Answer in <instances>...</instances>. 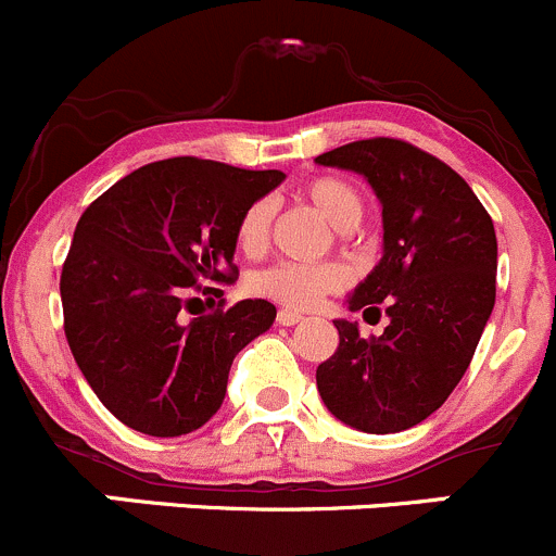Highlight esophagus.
Instances as JSON below:
<instances>
[{
	"mask_svg": "<svg viewBox=\"0 0 556 556\" xmlns=\"http://www.w3.org/2000/svg\"><path fill=\"white\" fill-rule=\"evenodd\" d=\"M301 319H304V314H301V312H293V309H279L277 312V323L279 325H295V323H301Z\"/></svg>",
	"mask_w": 556,
	"mask_h": 556,
	"instance_id": "esophagus-1",
	"label": "esophagus"
}]
</instances>
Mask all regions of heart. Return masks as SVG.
Masks as SVG:
<instances>
[{"instance_id":"obj_1","label":"heart","mask_w":556,"mask_h":556,"mask_svg":"<svg viewBox=\"0 0 556 556\" xmlns=\"http://www.w3.org/2000/svg\"><path fill=\"white\" fill-rule=\"evenodd\" d=\"M299 199L312 204L325 220L339 231H350L363 220L366 201L355 182L336 174H319L306 179L299 188ZM274 206L271 201H252L233 228V242L244 257H257L266 252L271 239ZM350 285V271L339 263H290L279 261L257 271L250 279V290L263 299H271L293 309H312L325 295L339 293Z\"/></svg>"}]
</instances>
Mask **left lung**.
I'll return each mask as SVG.
<instances>
[{"instance_id": "8db88e82", "label": "left lung", "mask_w": 556, "mask_h": 556, "mask_svg": "<svg viewBox=\"0 0 556 556\" xmlns=\"http://www.w3.org/2000/svg\"><path fill=\"white\" fill-rule=\"evenodd\" d=\"M317 164L363 174L382 204L384 255L346 306L390 317L371 339L333 319L339 346L319 363L317 390L350 428L401 433L428 419L470 366L495 306V226L452 166L403 139L341 144Z\"/></svg>"}]
</instances>
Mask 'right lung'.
Here are the masks:
<instances>
[{"instance_id": "obj_1", "label": "right lung", "mask_w": 556, "mask_h": 556, "mask_svg": "<svg viewBox=\"0 0 556 556\" xmlns=\"http://www.w3.org/2000/svg\"><path fill=\"white\" fill-rule=\"evenodd\" d=\"M285 179L217 161H155L117 179L77 220L61 268L64 333L99 401L144 435H185L210 422L228 371L277 309L247 299L179 319L190 290L220 299L233 282V228ZM210 299V301H212ZM215 304V301H212Z\"/></svg>"}]
</instances>
